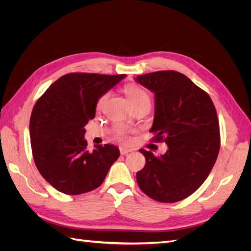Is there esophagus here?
<instances>
[{
  "mask_svg": "<svg viewBox=\"0 0 251 251\" xmlns=\"http://www.w3.org/2000/svg\"><path fill=\"white\" fill-rule=\"evenodd\" d=\"M130 151H132L131 149H128V148H120V154L121 155H126V154L130 153Z\"/></svg>",
  "mask_w": 251,
  "mask_h": 251,
  "instance_id": "1",
  "label": "esophagus"
}]
</instances>
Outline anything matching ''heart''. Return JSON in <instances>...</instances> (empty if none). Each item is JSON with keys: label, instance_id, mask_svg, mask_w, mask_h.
Wrapping results in <instances>:
<instances>
[{"label": "heart", "instance_id": "obj_1", "mask_svg": "<svg viewBox=\"0 0 251 251\" xmlns=\"http://www.w3.org/2000/svg\"><path fill=\"white\" fill-rule=\"evenodd\" d=\"M125 93L127 97V101L130 103L131 107L137 104L151 105V96L147 91L142 89L141 87H138L136 85H127L125 87ZM108 97H109V92L102 94L100 97V100L97 101V109H101L103 107V104L105 100H108ZM116 137L120 140H126L125 134L123 130H120V128H118L116 132Z\"/></svg>", "mask_w": 251, "mask_h": 251}]
</instances>
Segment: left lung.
<instances>
[{
    "label": "left lung",
    "instance_id": "1",
    "mask_svg": "<svg viewBox=\"0 0 251 251\" xmlns=\"http://www.w3.org/2000/svg\"><path fill=\"white\" fill-rule=\"evenodd\" d=\"M136 81L155 94L153 141L168 144L156 157L139 150L146 165L136 174L141 191L155 201L174 203L198 189L215 165L220 150L217 111L209 95L184 74L157 71Z\"/></svg>",
    "mask_w": 251,
    "mask_h": 251
}]
</instances>
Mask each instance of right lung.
I'll use <instances>...</instances> for the list:
<instances>
[{
  "label": "right lung",
  "instance_id": "add662e5",
  "mask_svg": "<svg viewBox=\"0 0 251 251\" xmlns=\"http://www.w3.org/2000/svg\"><path fill=\"white\" fill-rule=\"evenodd\" d=\"M125 74L69 73L59 77L34 104L30 138L37 170L66 195H80L100 186L120 153L112 144L88 151L85 126L95 117L100 97Z\"/></svg>",
  "mask_w": 251,
  "mask_h": 251
}]
</instances>
